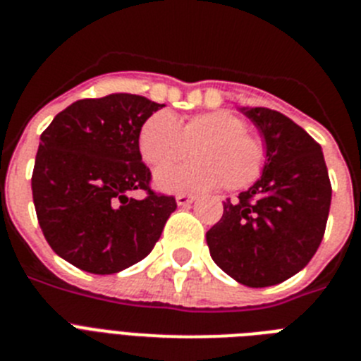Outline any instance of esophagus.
<instances>
[{
  "label": "esophagus",
  "mask_w": 361,
  "mask_h": 361,
  "mask_svg": "<svg viewBox=\"0 0 361 361\" xmlns=\"http://www.w3.org/2000/svg\"><path fill=\"white\" fill-rule=\"evenodd\" d=\"M195 199H197L195 195H188V193H178V195L175 197L178 206H190V204L195 202Z\"/></svg>",
  "instance_id": "34e87169"
}]
</instances>
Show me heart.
Returning a JSON list of instances; mask_svg holds the SVG:
<instances>
[{
  "label": "heart",
  "mask_w": 361,
  "mask_h": 361,
  "mask_svg": "<svg viewBox=\"0 0 361 361\" xmlns=\"http://www.w3.org/2000/svg\"><path fill=\"white\" fill-rule=\"evenodd\" d=\"M142 161L159 170L193 153L195 161L161 170L155 184L162 191H208L224 184L244 190L260 177L266 162L264 142L245 130L231 111H206L188 121L157 111L142 123L137 137Z\"/></svg>",
  "instance_id": "obj_1"
}]
</instances>
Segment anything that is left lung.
<instances>
[{"label": "left lung", "instance_id": "8db88e82", "mask_svg": "<svg viewBox=\"0 0 361 361\" xmlns=\"http://www.w3.org/2000/svg\"><path fill=\"white\" fill-rule=\"evenodd\" d=\"M266 148L260 178L206 233L220 269L247 288H267L304 269L324 238L331 183L322 146L289 117L240 108Z\"/></svg>", "mask_w": 361, "mask_h": 361}]
</instances>
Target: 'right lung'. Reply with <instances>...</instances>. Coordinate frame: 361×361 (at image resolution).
<instances>
[{"label": "right lung", "mask_w": 361, "mask_h": 361, "mask_svg": "<svg viewBox=\"0 0 361 361\" xmlns=\"http://www.w3.org/2000/svg\"><path fill=\"white\" fill-rule=\"evenodd\" d=\"M164 104L135 94L81 99L41 133L32 197L41 231L54 251L86 273L111 275L153 250L173 197L149 190L152 173L137 137ZM145 189L147 199L129 193Z\"/></svg>", "instance_id": "1"}]
</instances>
